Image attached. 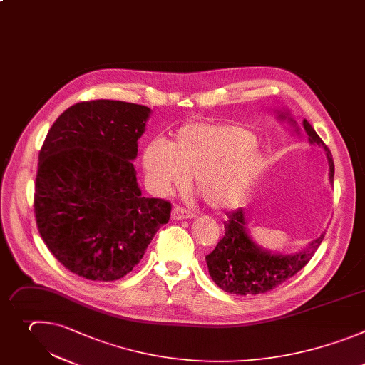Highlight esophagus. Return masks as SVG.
Masks as SVG:
<instances>
[{"label": "esophagus", "instance_id": "obj_1", "mask_svg": "<svg viewBox=\"0 0 365 365\" xmlns=\"http://www.w3.org/2000/svg\"><path fill=\"white\" fill-rule=\"evenodd\" d=\"M191 217H194V214L182 207H174L171 211L173 220H187V218H191Z\"/></svg>", "mask_w": 365, "mask_h": 365}]
</instances>
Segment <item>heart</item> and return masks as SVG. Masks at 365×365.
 I'll return each instance as SVG.
<instances>
[{
    "mask_svg": "<svg viewBox=\"0 0 365 365\" xmlns=\"http://www.w3.org/2000/svg\"><path fill=\"white\" fill-rule=\"evenodd\" d=\"M263 165L256 136L230 123L191 122L170 143L161 138L147 143L142 168L151 192L168 195L182 190L192 177L194 188L214 210L243 201Z\"/></svg>",
    "mask_w": 365,
    "mask_h": 365,
    "instance_id": "b5f03b06",
    "label": "heart"
}]
</instances>
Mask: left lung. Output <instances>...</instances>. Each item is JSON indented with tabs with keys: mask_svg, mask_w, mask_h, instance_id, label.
<instances>
[{
	"mask_svg": "<svg viewBox=\"0 0 365 365\" xmlns=\"http://www.w3.org/2000/svg\"><path fill=\"white\" fill-rule=\"evenodd\" d=\"M280 120H287L301 135L297 120L287 110H276ZM302 128L311 145L324 148L329 164V182L334 181V161L331 151L318 136L311 123L304 119ZM324 235L314 239L305 249L297 253H274L259 246L247 229V212L245 208L227 214L225 236L215 249L205 256L208 273L214 283L227 294L257 295L279 286L298 273L314 256L324 240Z\"/></svg>",
	"mask_w": 365,
	"mask_h": 365,
	"instance_id": "1",
	"label": "left lung"
}]
</instances>
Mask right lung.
Instances as JSON below:
<instances>
[{
    "label": "right lung",
    "instance_id": "1",
    "mask_svg": "<svg viewBox=\"0 0 365 365\" xmlns=\"http://www.w3.org/2000/svg\"><path fill=\"white\" fill-rule=\"evenodd\" d=\"M151 109L99 99L66 109L38 154L34 210L41 239L70 272L112 282L128 274L171 204L147 198L132 161Z\"/></svg>",
    "mask_w": 365,
    "mask_h": 365
}]
</instances>
